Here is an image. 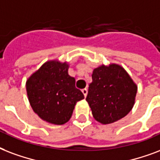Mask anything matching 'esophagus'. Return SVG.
I'll list each match as a JSON object with an SVG mask.
<instances>
[{"mask_svg":"<svg viewBox=\"0 0 160 160\" xmlns=\"http://www.w3.org/2000/svg\"><path fill=\"white\" fill-rule=\"evenodd\" d=\"M82 93H83L84 97L86 98L87 97V94H88V89L87 88H83L82 90Z\"/></svg>","mask_w":160,"mask_h":160,"instance_id":"34e87169","label":"esophagus"}]
</instances>
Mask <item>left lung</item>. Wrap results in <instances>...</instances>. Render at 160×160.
<instances>
[{"label":"left lung","instance_id":"obj_1","mask_svg":"<svg viewBox=\"0 0 160 160\" xmlns=\"http://www.w3.org/2000/svg\"><path fill=\"white\" fill-rule=\"evenodd\" d=\"M87 102L98 122L109 124L130 112L138 87L124 68L118 64L93 69Z\"/></svg>","mask_w":160,"mask_h":160}]
</instances>
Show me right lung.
<instances>
[{
  "mask_svg": "<svg viewBox=\"0 0 160 160\" xmlns=\"http://www.w3.org/2000/svg\"><path fill=\"white\" fill-rule=\"evenodd\" d=\"M68 62L48 61L27 80V96L33 111L46 122L62 125L71 118L84 96L68 75Z\"/></svg>",
  "mask_w": 160,
  "mask_h": 160,
  "instance_id": "add662e5",
  "label": "right lung"
}]
</instances>
